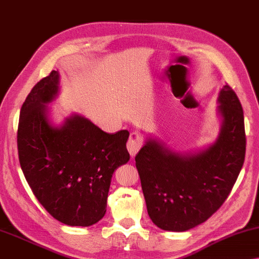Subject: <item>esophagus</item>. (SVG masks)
I'll return each mask as SVG.
<instances>
[{"instance_id": "obj_1", "label": "esophagus", "mask_w": 259, "mask_h": 259, "mask_svg": "<svg viewBox=\"0 0 259 259\" xmlns=\"http://www.w3.org/2000/svg\"><path fill=\"white\" fill-rule=\"evenodd\" d=\"M142 147V139L137 133H131L128 141H127V150L131 155V157H134L137 153Z\"/></svg>"}]
</instances>
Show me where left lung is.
<instances>
[{
  "label": "left lung",
  "instance_id": "left-lung-1",
  "mask_svg": "<svg viewBox=\"0 0 259 259\" xmlns=\"http://www.w3.org/2000/svg\"><path fill=\"white\" fill-rule=\"evenodd\" d=\"M218 102L221 130L207 148L177 153L149 137L135 156L148 215L158 228L185 232L202 224L235 184L245 156L243 109L228 84Z\"/></svg>",
  "mask_w": 259,
  "mask_h": 259
}]
</instances>
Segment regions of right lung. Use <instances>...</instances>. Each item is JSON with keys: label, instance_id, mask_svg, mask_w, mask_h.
I'll return each mask as SVG.
<instances>
[{"label": "right lung", "instance_id": "obj_1", "mask_svg": "<svg viewBox=\"0 0 259 259\" xmlns=\"http://www.w3.org/2000/svg\"><path fill=\"white\" fill-rule=\"evenodd\" d=\"M60 75L52 70L23 103L17 132L19 163L35 198L58 221L89 227L104 217L111 178L130 160L128 131L109 134L81 114L53 125L49 106Z\"/></svg>", "mask_w": 259, "mask_h": 259}]
</instances>
